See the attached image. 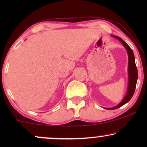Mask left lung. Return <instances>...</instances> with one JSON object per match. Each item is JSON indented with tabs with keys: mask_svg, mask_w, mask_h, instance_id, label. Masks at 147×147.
I'll list each match as a JSON object with an SVG mask.
<instances>
[{
	"mask_svg": "<svg viewBox=\"0 0 147 147\" xmlns=\"http://www.w3.org/2000/svg\"><path fill=\"white\" fill-rule=\"evenodd\" d=\"M119 40V41L122 43L124 47L127 51L128 57V88H127V92L125 97L123 98V100L120 102L118 105L114 106L113 108H105L106 109L108 110H114L116 108H118L123 106L124 104L127 103L129 102V100L131 99L132 96L134 93V90L136 88V82H137L138 79V71L137 68H136V64H135V59H134V55L133 53V51L131 49L128 45L126 43H125L121 38L117 37V36H113Z\"/></svg>",
	"mask_w": 147,
	"mask_h": 147,
	"instance_id": "1",
	"label": "left lung"
}]
</instances>
